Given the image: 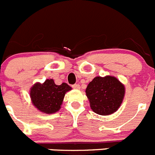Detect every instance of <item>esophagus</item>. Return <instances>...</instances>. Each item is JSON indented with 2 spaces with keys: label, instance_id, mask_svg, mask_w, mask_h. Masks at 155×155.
Instances as JSON below:
<instances>
[{
  "label": "esophagus",
  "instance_id": "34e87169",
  "mask_svg": "<svg viewBox=\"0 0 155 155\" xmlns=\"http://www.w3.org/2000/svg\"><path fill=\"white\" fill-rule=\"evenodd\" d=\"M72 87H73V88H74V89H80V85H79L78 84H73Z\"/></svg>",
  "mask_w": 155,
  "mask_h": 155
}]
</instances>
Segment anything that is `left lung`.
I'll return each instance as SVG.
<instances>
[{
	"mask_svg": "<svg viewBox=\"0 0 155 155\" xmlns=\"http://www.w3.org/2000/svg\"><path fill=\"white\" fill-rule=\"evenodd\" d=\"M85 92L94 113L107 116L120 108L125 94V87L115 77L98 76L88 84Z\"/></svg>",
	"mask_w": 155,
	"mask_h": 155,
	"instance_id": "obj_1",
	"label": "left lung"
}]
</instances>
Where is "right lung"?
<instances>
[{"label":"right lung","mask_w":155,"mask_h":155,"mask_svg":"<svg viewBox=\"0 0 155 155\" xmlns=\"http://www.w3.org/2000/svg\"><path fill=\"white\" fill-rule=\"evenodd\" d=\"M71 90L67 83L57 85L53 79H47L44 83H35L30 90L32 104L42 113L51 114L60 110L66 92Z\"/></svg>","instance_id":"right-lung-1"}]
</instances>
